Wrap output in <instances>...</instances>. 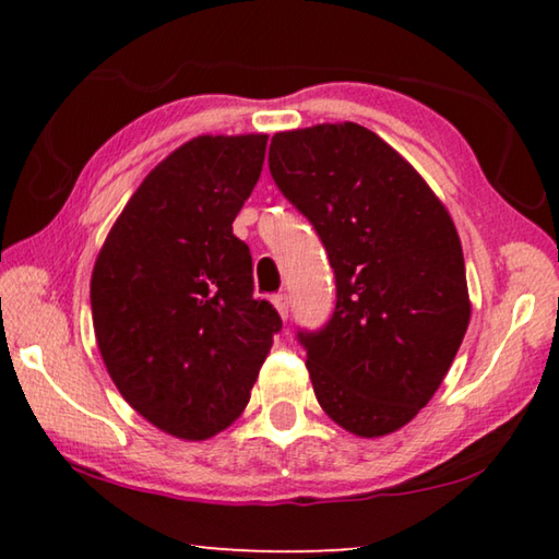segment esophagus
Listing matches in <instances>:
<instances>
[{
	"instance_id": "obj_1",
	"label": "esophagus",
	"mask_w": 559,
	"mask_h": 559,
	"mask_svg": "<svg viewBox=\"0 0 559 559\" xmlns=\"http://www.w3.org/2000/svg\"><path fill=\"white\" fill-rule=\"evenodd\" d=\"M271 302H273V306H276L281 318L286 320L288 318V296H286V293H276V296L271 298Z\"/></svg>"
}]
</instances>
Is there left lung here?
<instances>
[{
    "mask_svg": "<svg viewBox=\"0 0 559 559\" xmlns=\"http://www.w3.org/2000/svg\"><path fill=\"white\" fill-rule=\"evenodd\" d=\"M269 169L335 271L333 316L296 335L318 402L357 437L392 433L427 406L466 335L456 226L419 173L357 122L276 132Z\"/></svg>",
    "mask_w": 559,
    "mask_h": 559,
    "instance_id": "left-lung-1",
    "label": "left lung"
}]
</instances>
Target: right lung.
<instances>
[{
	"label": "right lung",
	"mask_w": 559,
	"mask_h": 559,
	"mask_svg": "<svg viewBox=\"0 0 559 559\" xmlns=\"http://www.w3.org/2000/svg\"><path fill=\"white\" fill-rule=\"evenodd\" d=\"M266 135H202L130 197L98 253L91 310L126 402L173 437L229 427L283 328L253 298L251 251L231 224L257 187Z\"/></svg>",
	"instance_id": "1"
}]
</instances>
